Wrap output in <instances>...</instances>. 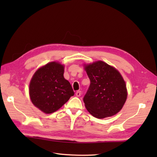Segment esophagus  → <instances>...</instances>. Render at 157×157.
<instances>
[{
  "instance_id": "1",
  "label": "esophagus",
  "mask_w": 157,
  "mask_h": 157,
  "mask_svg": "<svg viewBox=\"0 0 157 157\" xmlns=\"http://www.w3.org/2000/svg\"><path fill=\"white\" fill-rule=\"evenodd\" d=\"M81 94H82L81 91H77V92H76V96H77V97H80V96H81Z\"/></svg>"
}]
</instances>
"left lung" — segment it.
I'll use <instances>...</instances> for the list:
<instances>
[{"instance_id":"obj_1","label":"left lung","mask_w":157,"mask_h":157,"mask_svg":"<svg viewBox=\"0 0 157 157\" xmlns=\"http://www.w3.org/2000/svg\"><path fill=\"white\" fill-rule=\"evenodd\" d=\"M90 84L83 101L88 111L98 118L116 115L126 102L125 81L118 71L102 61L84 66Z\"/></svg>"}]
</instances>
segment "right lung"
Masks as SVG:
<instances>
[{
	"label": "right lung",
	"mask_w": 157,
	"mask_h": 157,
	"mask_svg": "<svg viewBox=\"0 0 157 157\" xmlns=\"http://www.w3.org/2000/svg\"><path fill=\"white\" fill-rule=\"evenodd\" d=\"M63 73L64 66L53 61L38 69L31 78V100L33 105L46 114L58 110L75 94Z\"/></svg>",
	"instance_id": "1"
}]
</instances>
